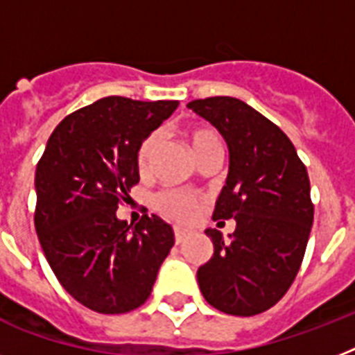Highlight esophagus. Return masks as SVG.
Instances as JSON below:
<instances>
[{
    "label": "esophagus",
    "instance_id": "1",
    "mask_svg": "<svg viewBox=\"0 0 355 355\" xmlns=\"http://www.w3.org/2000/svg\"><path fill=\"white\" fill-rule=\"evenodd\" d=\"M188 236H189V230H186V228H180V227L175 228V241L177 243H182Z\"/></svg>",
    "mask_w": 355,
    "mask_h": 355
}]
</instances>
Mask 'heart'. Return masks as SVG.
<instances>
[{
  "label": "heart",
  "mask_w": 355,
  "mask_h": 355,
  "mask_svg": "<svg viewBox=\"0 0 355 355\" xmlns=\"http://www.w3.org/2000/svg\"><path fill=\"white\" fill-rule=\"evenodd\" d=\"M186 139L193 156H197L200 150L208 149L211 145H219L216 132L208 127H193L186 132ZM156 147V136H149L144 139V144L139 145L138 149V167L144 171L145 167L149 166V160ZM156 210L160 211L162 216L175 219V221H188L189 217L195 214L197 208V200L188 193L182 191H164L155 199Z\"/></svg>",
  "instance_id": "b5f03b06"
}]
</instances>
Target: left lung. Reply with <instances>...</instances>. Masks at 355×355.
<instances>
[{
    "mask_svg": "<svg viewBox=\"0 0 355 355\" xmlns=\"http://www.w3.org/2000/svg\"><path fill=\"white\" fill-rule=\"evenodd\" d=\"M219 130L228 175L214 219H236L228 239L206 228L214 256L197 270L206 302L236 317L258 315L280 300L302 263L313 225L306 166L275 123L236 97L188 105Z\"/></svg>",
    "mask_w": 355,
    "mask_h": 355,
    "instance_id": "8db88e82",
    "label": "left lung"
}]
</instances>
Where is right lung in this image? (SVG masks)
<instances>
[{
    "mask_svg": "<svg viewBox=\"0 0 355 355\" xmlns=\"http://www.w3.org/2000/svg\"><path fill=\"white\" fill-rule=\"evenodd\" d=\"M177 107L103 97L58 123L36 166L42 250L64 289L97 313L139 308L175 245L171 225L158 216L132 228L116 210L139 180V145Z\"/></svg>",
    "mask_w": 355,
    "mask_h": 355,
    "instance_id": "obj_1",
    "label": "right lung"
}]
</instances>
